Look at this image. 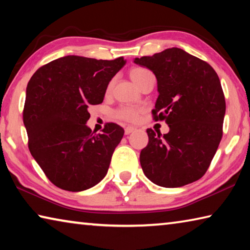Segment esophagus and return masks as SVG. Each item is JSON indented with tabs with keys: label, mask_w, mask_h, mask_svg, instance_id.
Instances as JSON below:
<instances>
[{
	"label": "esophagus",
	"mask_w": 250,
	"mask_h": 250,
	"mask_svg": "<svg viewBox=\"0 0 250 250\" xmlns=\"http://www.w3.org/2000/svg\"><path fill=\"white\" fill-rule=\"evenodd\" d=\"M135 129L133 128V126H131V125H128V126H125V134H130L131 132H133Z\"/></svg>",
	"instance_id": "34e87169"
}]
</instances>
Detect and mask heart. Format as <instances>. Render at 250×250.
I'll return each instance as SVG.
<instances>
[{"label": "heart", "instance_id": "1", "mask_svg": "<svg viewBox=\"0 0 250 250\" xmlns=\"http://www.w3.org/2000/svg\"><path fill=\"white\" fill-rule=\"evenodd\" d=\"M150 71L142 68V67H134L130 70V77L133 80V83L139 86V83H141V80L146 74H149ZM139 115H140V109L131 107V105H124V107H120L115 111V117L117 119L129 121V122H134L138 119Z\"/></svg>", "mask_w": 250, "mask_h": 250}]
</instances>
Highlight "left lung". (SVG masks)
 Wrapping results in <instances>:
<instances>
[{
	"mask_svg": "<svg viewBox=\"0 0 250 250\" xmlns=\"http://www.w3.org/2000/svg\"><path fill=\"white\" fill-rule=\"evenodd\" d=\"M134 62L155 75L159 97L152 116L170 126L163 135L146 130L149 143L140 153L146 176L163 188L200 180L223 137L226 103L216 71L176 47L135 58Z\"/></svg>",
	"mask_w": 250,
	"mask_h": 250,
	"instance_id": "1",
	"label": "left lung"
}]
</instances>
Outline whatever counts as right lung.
I'll return each mask as SVG.
<instances>
[{
	"label": "right lung",
	"instance_id": "obj_1",
	"mask_svg": "<svg viewBox=\"0 0 250 250\" xmlns=\"http://www.w3.org/2000/svg\"><path fill=\"white\" fill-rule=\"evenodd\" d=\"M125 64L124 57L65 56L40 67L29 79L23 110L28 149L57 188L84 191L107 174L125 130L109 122L103 133L94 134L86 125L88 108L103 103L109 82Z\"/></svg>",
	"mask_w": 250,
	"mask_h": 250
}]
</instances>
